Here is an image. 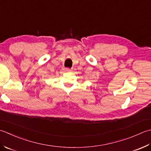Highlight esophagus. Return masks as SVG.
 I'll list each match as a JSON object with an SVG mask.
<instances>
[{"instance_id": "esophagus-1", "label": "esophagus", "mask_w": 151, "mask_h": 151, "mask_svg": "<svg viewBox=\"0 0 151 151\" xmlns=\"http://www.w3.org/2000/svg\"><path fill=\"white\" fill-rule=\"evenodd\" d=\"M64 71L66 72H71V70H70V68H65Z\"/></svg>"}]
</instances>
